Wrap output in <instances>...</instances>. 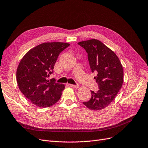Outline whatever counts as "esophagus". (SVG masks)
Returning <instances> with one entry per match:
<instances>
[{"instance_id":"34e87169","label":"esophagus","mask_w":148,"mask_h":148,"mask_svg":"<svg viewBox=\"0 0 148 148\" xmlns=\"http://www.w3.org/2000/svg\"><path fill=\"white\" fill-rule=\"evenodd\" d=\"M70 86L71 87H73L74 88H79V85H72V84H70Z\"/></svg>"}]
</instances>
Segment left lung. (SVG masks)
<instances>
[{
	"instance_id": "1",
	"label": "left lung",
	"mask_w": 148,
	"mask_h": 148,
	"mask_svg": "<svg viewBox=\"0 0 148 148\" xmlns=\"http://www.w3.org/2000/svg\"><path fill=\"white\" fill-rule=\"evenodd\" d=\"M88 54L91 73H97V92L91 91V97L84 104L92 110H101L113 101L123 83V69L118 57L111 49L97 40L78 42Z\"/></svg>"
}]
</instances>
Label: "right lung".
Returning <instances> with one entry per match:
<instances>
[{
	"mask_svg": "<svg viewBox=\"0 0 148 148\" xmlns=\"http://www.w3.org/2000/svg\"><path fill=\"white\" fill-rule=\"evenodd\" d=\"M69 45L61 42L42 43L30 49L21 60L16 71L17 83L22 93L33 104L48 107L61 97L64 85L49 77L53 73L59 54Z\"/></svg>",
	"mask_w": 148,
	"mask_h": 148,
	"instance_id": "right-lung-1",
	"label": "right lung"
}]
</instances>
